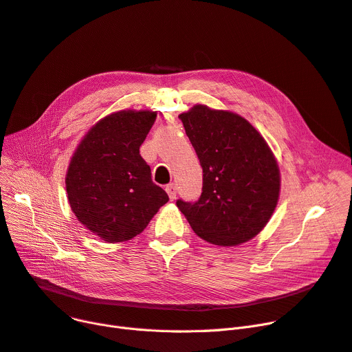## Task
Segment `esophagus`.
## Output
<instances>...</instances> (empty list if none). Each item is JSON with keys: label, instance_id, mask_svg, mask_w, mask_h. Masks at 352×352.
I'll use <instances>...</instances> for the list:
<instances>
[{"label": "esophagus", "instance_id": "1", "mask_svg": "<svg viewBox=\"0 0 352 352\" xmlns=\"http://www.w3.org/2000/svg\"><path fill=\"white\" fill-rule=\"evenodd\" d=\"M165 191H166V194H168L171 201L175 199V197H177V186H175V184H168V186L165 187Z\"/></svg>", "mask_w": 352, "mask_h": 352}]
</instances>
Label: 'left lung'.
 <instances>
[{
    "instance_id": "obj_1",
    "label": "left lung",
    "mask_w": 352,
    "mask_h": 352,
    "mask_svg": "<svg viewBox=\"0 0 352 352\" xmlns=\"http://www.w3.org/2000/svg\"><path fill=\"white\" fill-rule=\"evenodd\" d=\"M178 117L202 166L199 199H178V210L210 244L250 241L268 224L280 198V166L270 145L232 111L197 104Z\"/></svg>"
}]
</instances>
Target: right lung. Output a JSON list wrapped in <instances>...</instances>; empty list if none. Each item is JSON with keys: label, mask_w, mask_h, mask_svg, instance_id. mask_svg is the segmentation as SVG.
<instances>
[{"label": "right lung", "mask_w": 352, "mask_h": 352, "mask_svg": "<svg viewBox=\"0 0 352 352\" xmlns=\"http://www.w3.org/2000/svg\"><path fill=\"white\" fill-rule=\"evenodd\" d=\"M157 118L151 109H121L92 125L74 151L65 188L80 223L107 243L141 234L168 195L151 179L140 146Z\"/></svg>", "instance_id": "obj_1"}]
</instances>
